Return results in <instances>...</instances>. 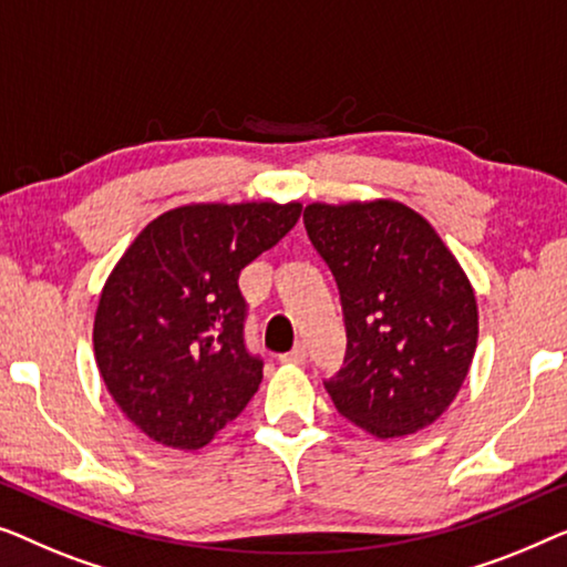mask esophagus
I'll use <instances>...</instances> for the list:
<instances>
[{
	"label": "esophagus",
	"mask_w": 567,
	"mask_h": 567,
	"mask_svg": "<svg viewBox=\"0 0 567 567\" xmlns=\"http://www.w3.org/2000/svg\"><path fill=\"white\" fill-rule=\"evenodd\" d=\"M280 362L285 364H302L306 362V347H292L287 354H280Z\"/></svg>",
	"instance_id": "34e87169"
}]
</instances>
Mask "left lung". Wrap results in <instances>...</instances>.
I'll return each mask as SVG.
<instances>
[{"mask_svg":"<svg viewBox=\"0 0 567 567\" xmlns=\"http://www.w3.org/2000/svg\"><path fill=\"white\" fill-rule=\"evenodd\" d=\"M344 310V367L323 382L341 416L380 440L434 424L467 378L477 302L440 234L395 200L302 213Z\"/></svg>","mask_w":567,"mask_h":567,"instance_id":"left-lung-1","label":"left lung"}]
</instances>
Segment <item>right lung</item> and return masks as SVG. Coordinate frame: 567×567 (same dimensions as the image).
I'll list each match as a JSON object with an SVG mask.
<instances>
[{"mask_svg": "<svg viewBox=\"0 0 567 567\" xmlns=\"http://www.w3.org/2000/svg\"><path fill=\"white\" fill-rule=\"evenodd\" d=\"M300 203L185 205L135 236L102 287L94 357L151 440L197 450L246 409L261 357L246 349L238 275L298 223Z\"/></svg>", "mask_w": 567, "mask_h": 567, "instance_id": "obj_1", "label": "right lung"}]
</instances>
